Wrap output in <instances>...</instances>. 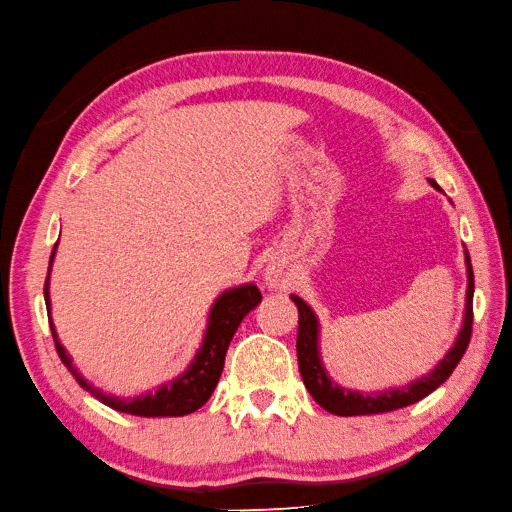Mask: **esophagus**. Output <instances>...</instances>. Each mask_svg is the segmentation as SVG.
<instances>
[{"mask_svg": "<svg viewBox=\"0 0 512 512\" xmlns=\"http://www.w3.org/2000/svg\"><path fill=\"white\" fill-rule=\"evenodd\" d=\"M280 278H282L280 269H278L276 265H269V267H267V273H265V280H267V284H271V286H278V284H280Z\"/></svg>", "mask_w": 512, "mask_h": 512, "instance_id": "1", "label": "esophagus"}]
</instances>
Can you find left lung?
Here are the masks:
<instances>
[{
	"label": "left lung",
	"mask_w": 512,
	"mask_h": 512,
	"mask_svg": "<svg viewBox=\"0 0 512 512\" xmlns=\"http://www.w3.org/2000/svg\"><path fill=\"white\" fill-rule=\"evenodd\" d=\"M434 189H439V184L430 180ZM467 308H465V321L463 328L458 332V339L447 356L436 365L428 376L421 380L410 382L402 389H389L382 393H360L343 389L336 382L328 378L326 369H323L319 360V326L317 317L310 306L304 302L302 297L291 295L299 313V326H297V365L299 373H302V380L306 384L308 393L315 397V402L328 410L332 415L339 417H356V415H378V413H389V410H397L415 404L423 397L430 395L434 389L452 376V371L460 363V358L467 352V345L471 341V326H473V269H471V258L467 254Z\"/></svg>",
	"instance_id": "1"
}]
</instances>
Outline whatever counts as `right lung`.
I'll list each match as a JSON object with an SVG mask.
<instances>
[{"label":"right lung","mask_w":512,"mask_h":512,"mask_svg":"<svg viewBox=\"0 0 512 512\" xmlns=\"http://www.w3.org/2000/svg\"><path fill=\"white\" fill-rule=\"evenodd\" d=\"M56 245L52 249V258H49V269H52ZM49 269H47V280H45L47 317H49V293H47ZM260 299H263V295H260L256 284H245V286H239V289H232L219 295L213 310H210L204 343L197 350V356L191 363V367L186 369L180 378L160 386L156 393L132 397V400L130 397L128 400L126 397H112L99 389H93V386L76 371V367L71 365V358L67 356L65 347L58 343L52 317H49V328H52L56 352L62 360V365H65L84 389L93 393L99 402H104L106 406L115 410H121V413L136 415V417H182V415L195 413V410L202 408L208 402V397L213 395L223 371V363H226V352L232 336L236 328L241 326V321L249 310H254L260 304Z\"/></svg>","instance_id":"right-lung-1"}]
</instances>
